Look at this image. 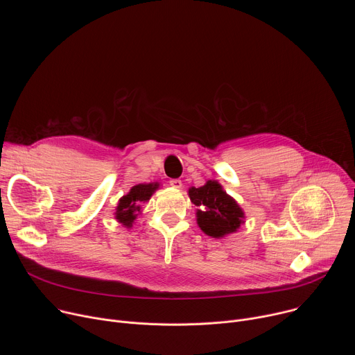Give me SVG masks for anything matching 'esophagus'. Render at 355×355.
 <instances>
[{"instance_id":"1","label":"esophagus","mask_w":355,"mask_h":355,"mask_svg":"<svg viewBox=\"0 0 355 355\" xmlns=\"http://www.w3.org/2000/svg\"><path fill=\"white\" fill-rule=\"evenodd\" d=\"M168 182H170V185H171L173 188H181V187H182V182H181V180H178V178H173V180H170Z\"/></svg>"}]
</instances>
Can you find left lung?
<instances>
[{
  "mask_svg": "<svg viewBox=\"0 0 355 355\" xmlns=\"http://www.w3.org/2000/svg\"><path fill=\"white\" fill-rule=\"evenodd\" d=\"M191 200L199 208L196 220L200 230L211 237H223L225 234L236 232L243 223L244 214L218 184V181H208L204 187L189 188Z\"/></svg>",
  "mask_w": 355,
  "mask_h": 355,
  "instance_id": "8db88e82",
  "label": "left lung"
}]
</instances>
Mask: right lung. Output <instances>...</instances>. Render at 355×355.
Here are the masks:
<instances>
[{"label":"right lung","instance_id":"add662e5","mask_svg":"<svg viewBox=\"0 0 355 355\" xmlns=\"http://www.w3.org/2000/svg\"><path fill=\"white\" fill-rule=\"evenodd\" d=\"M159 188V184H139L135 185L128 195L119 199L116 208V219L126 227L132 226V222L136 219L137 212H140V204L148 200L151 193Z\"/></svg>","mask_w":355,"mask_h":355}]
</instances>
